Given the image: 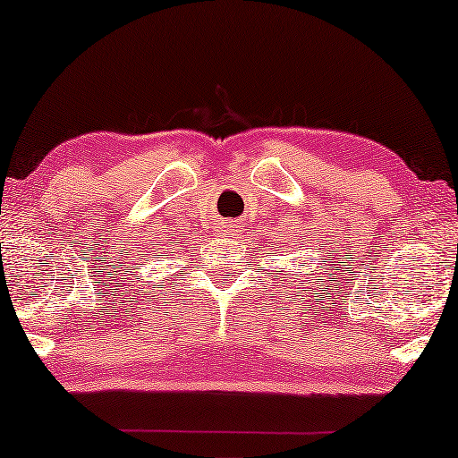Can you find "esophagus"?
Returning a JSON list of instances; mask_svg holds the SVG:
<instances>
[{
    "instance_id": "esophagus-1",
    "label": "esophagus",
    "mask_w": 458,
    "mask_h": 458,
    "mask_svg": "<svg viewBox=\"0 0 458 458\" xmlns=\"http://www.w3.org/2000/svg\"><path fill=\"white\" fill-rule=\"evenodd\" d=\"M233 227H235V225L233 223H221V225H218V233H221V235H229L231 233V231H233Z\"/></svg>"
}]
</instances>
